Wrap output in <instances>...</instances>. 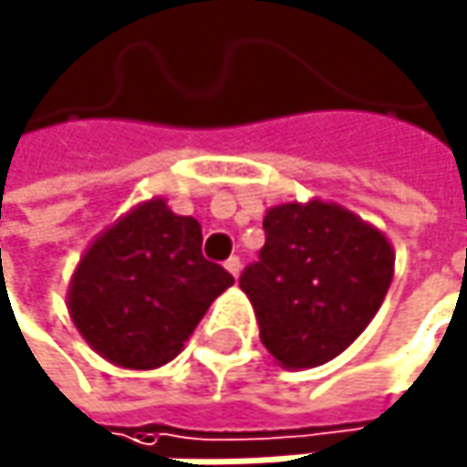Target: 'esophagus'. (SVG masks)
I'll return each mask as SVG.
<instances>
[{"label":"esophagus","instance_id":"obj_1","mask_svg":"<svg viewBox=\"0 0 467 467\" xmlns=\"http://www.w3.org/2000/svg\"><path fill=\"white\" fill-rule=\"evenodd\" d=\"M223 265H226V271H229L232 276H238V274H241V257H229Z\"/></svg>","mask_w":467,"mask_h":467}]
</instances>
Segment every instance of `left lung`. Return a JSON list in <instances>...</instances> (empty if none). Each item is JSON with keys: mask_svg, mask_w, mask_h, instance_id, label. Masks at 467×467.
Listing matches in <instances>:
<instances>
[{"mask_svg": "<svg viewBox=\"0 0 467 467\" xmlns=\"http://www.w3.org/2000/svg\"><path fill=\"white\" fill-rule=\"evenodd\" d=\"M265 246L241 274L260 340L285 368H316L371 324L393 282V246L340 204H276L263 218Z\"/></svg>", "mask_w": 467, "mask_h": 467, "instance_id": "left-lung-1", "label": "left lung"}]
</instances>
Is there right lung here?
<instances>
[{
    "mask_svg": "<svg viewBox=\"0 0 467 467\" xmlns=\"http://www.w3.org/2000/svg\"><path fill=\"white\" fill-rule=\"evenodd\" d=\"M232 282L204 260L199 221L149 199L88 246L68 285V313L96 354L149 371L182 351Z\"/></svg>",
    "mask_w": 467,
    "mask_h": 467,
    "instance_id": "right-lung-1",
    "label": "right lung"
}]
</instances>
